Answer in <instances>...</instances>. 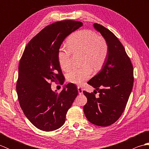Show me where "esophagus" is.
I'll use <instances>...</instances> for the list:
<instances>
[{"label":"esophagus","mask_w":149,"mask_h":149,"mask_svg":"<svg viewBox=\"0 0 149 149\" xmlns=\"http://www.w3.org/2000/svg\"><path fill=\"white\" fill-rule=\"evenodd\" d=\"M77 90H78V92H79V95H81L83 94V88H82L81 86H77Z\"/></svg>","instance_id":"1"}]
</instances>
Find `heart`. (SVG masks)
Returning <instances> with one entry per match:
<instances>
[{"instance_id": "heart-1", "label": "heart", "mask_w": 149, "mask_h": 149, "mask_svg": "<svg viewBox=\"0 0 149 149\" xmlns=\"http://www.w3.org/2000/svg\"><path fill=\"white\" fill-rule=\"evenodd\" d=\"M67 47L59 49L58 59L63 70L71 66L72 53H82L79 67L72 68L66 74L69 83L81 84L90 77L92 69L98 71L102 67L108 56L109 48L106 41L90 30H80L72 33L66 42Z\"/></svg>"}]
</instances>
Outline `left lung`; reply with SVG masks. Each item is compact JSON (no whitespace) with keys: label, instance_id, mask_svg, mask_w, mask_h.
Instances as JSON below:
<instances>
[{"label":"left lung","instance_id":"1","mask_svg":"<svg viewBox=\"0 0 149 149\" xmlns=\"http://www.w3.org/2000/svg\"><path fill=\"white\" fill-rule=\"evenodd\" d=\"M93 26L106 40L109 53L101 71L88 82L100 96L95 97L97 91H83L87 98L83 109L88 121L106 127L117 121L125 108L133 86V66L118 38L102 25Z\"/></svg>","mask_w":149,"mask_h":149}]
</instances>
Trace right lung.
<instances>
[{"label": "right lung", "instance_id": "1", "mask_svg": "<svg viewBox=\"0 0 149 149\" xmlns=\"http://www.w3.org/2000/svg\"><path fill=\"white\" fill-rule=\"evenodd\" d=\"M82 26V22L75 20L49 25L28 43L22 56L16 86L19 104L29 121L42 131L61 127L78 95L74 84L69 83L61 92L56 93L50 82L63 84L59 50L65 38Z\"/></svg>", "mask_w": 149, "mask_h": 149}]
</instances>
